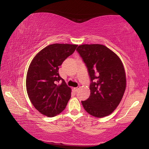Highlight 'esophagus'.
<instances>
[{
    "label": "esophagus",
    "instance_id": "1",
    "mask_svg": "<svg viewBox=\"0 0 149 149\" xmlns=\"http://www.w3.org/2000/svg\"><path fill=\"white\" fill-rule=\"evenodd\" d=\"M79 88H80V86H77V87H75V88H74V89L75 90V91H77L79 90Z\"/></svg>",
    "mask_w": 149,
    "mask_h": 149
}]
</instances>
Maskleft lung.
<instances>
[{
    "label": "left lung",
    "mask_w": 149,
    "mask_h": 149,
    "mask_svg": "<svg viewBox=\"0 0 149 149\" xmlns=\"http://www.w3.org/2000/svg\"><path fill=\"white\" fill-rule=\"evenodd\" d=\"M76 50L87 68L91 80V94L81 101L83 107L93 116H107L116 108L124 94L126 79L122 62L102 45H81Z\"/></svg>",
    "instance_id": "1"
}]
</instances>
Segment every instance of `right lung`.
I'll list each match as a JSON object with an SVG mask.
<instances>
[{
  "label": "right lung",
  "mask_w": 149,
  "mask_h": 149,
  "mask_svg": "<svg viewBox=\"0 0 149 149\" xmlns=\"http://www.w3.org/2000/svg\"><path fill=\"white\" fill-rule=\"evenodd\" d=\"M77 45L52 44L44 48L29 65L26 77L27 95L42 114L54 117L65 109L71 89L58 74L59 66L74 53Z\"/></svg>",
  "instance_id": "add662e5"
}]
</instances>
